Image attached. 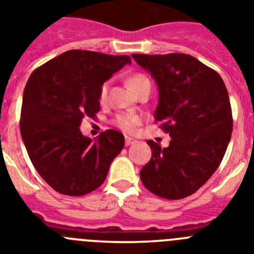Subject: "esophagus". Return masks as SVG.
Listing matches in <instances>:
<instances>
[{"mask_svg":"<svg viewBox=\"0 0 254 254\" xmlns=\"http://www.w3.org/2000/svg\"><path fill=\"white\" fill-rule=\"evenodd\" d=\"M134 143H136L135 139L129 138V136H127V138H125V145H127V147H129V145H131V144H134Z\"/></svg>","mask_w":254,"mask_h":254,"instance_id":"1","label":"esophagus"}]
</instances>
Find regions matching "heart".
Masks as SVG:
<instances>
[{"mask_svg":"<svg viewBox=\"0 0 254 254\" xmlns=\"http://www.w3.org/2000/svg\"><path fill=\"white\" fill-rule=\"evenodd\" d=\"M149 79L147 78L143 74H132L129 79H127V84H129V87L131 88L132 91H135L136 88H139L141 84L148 83ZM150 83V82H149ZM107 90H109V83H104L102 84L101 90H100V100L104 101L106 100L107 96ZM141 119L139 118L138 115H134V114H122V115H119L116 118V124H118L119 127H122L123 130L127 132H131L136 129L139 124H140Z\"/></svg>","mask_w":254,"mask_h":254,"instance_id":"heart-1","label":"heart"}]
</instances>
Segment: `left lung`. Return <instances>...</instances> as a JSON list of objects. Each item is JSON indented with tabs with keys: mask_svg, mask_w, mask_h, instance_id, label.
<instances>
[{
	"mask_svg": "<svg viewBox=\"0 0 254 254\" xmlns=\"http://www.w3.org/2000/svg\"><path fill=\"white\" fill-rule=\"evenodd\" d=\"M131 57L157 84L154 119L171 136L167 148L147 141L152 158L141 168V182L159 197H187L218 170L230 141L227 87L215 70L189 54Z\"/></svg>",
	"mask_w": 254,
	"mask_h": 254,
	"instance_id": "1",
	"label": "left lung"
}]
</instances>
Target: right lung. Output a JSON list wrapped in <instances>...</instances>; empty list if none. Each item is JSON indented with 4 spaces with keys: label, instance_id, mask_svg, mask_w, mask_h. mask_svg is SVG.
<instances>
[{
    "label": "right lung",
    "instance_id": "1",
    "mask_svg": "<svg viewBox=\"0 0 254 254\" xmlns=\"http://www.w3.org/2000/svg\"><path fill=\"white\" fill-rule=\"evenodd\" d=\"M130 63L127 56L68 50L27 79L21 138L35 170L59 193L82 196L101 186L124 148L120 131L106 130L92 140L79 127L99 113L102 84Z\"/></svg>",
    "mask_w": 254,
    "mask_h": 254
}]
</instances>
